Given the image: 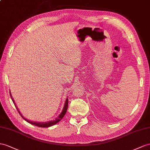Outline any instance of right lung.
I'll list each match as a JSON object with an SVG mask.
<instances>
[{"label":"right lung","mask_w":150,"mask_h":150,"mask_svg":"<svg viewBox=\"0 0 150 150\" xmlns=\"http://www.w3.org/2000/svg\"><path fill=\"white\" fill-rule=\"evenodd\" d=\"M10 96H11V99H12V100H13V103H14V105L16 106V104H15L14 101L13 100V99L12 96H11V93H10ZM68 105V98H67V99H66V101H65L64 106V108H63V111H62V112L61 113V114L55 119V120H52V121H50V122H35L30 121V120H27V119H26L24 117L22 116L20 112V111L18 110V108L16 107V109H17V110H18V112H19V113L20 114L21 117H22L25 120H26V122H27L30 123V124H32V125H34L37 126V127H51V126H52V125H55L56 124H57V122H59L61 120V119H62V118H63V117L64 116V115H65V113H66L67 111Z\"/></svg>","instance_id":"add662e5"}]
</instances>
